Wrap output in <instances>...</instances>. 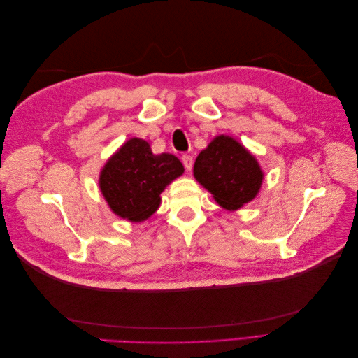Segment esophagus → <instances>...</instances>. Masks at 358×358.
Segmentation results:
<instances>
[{"instance_id": "esophagus-1", "label": "esophagus", "mask_w": 358, "mask_h": 358, "mask_svg": "<svg viewBox=\"0 0 358 358\" xmlns=\"http://www.w3.org/2000/svg\"><path fill=\"white\" fill-rule=\"evenodd\" d=\"M182 162H183V166H185V169L187 170H191L192 169V157L191 155H183L182 157Z\"/></svg>"}]
</instances>
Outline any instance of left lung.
I'll return each mask as SVG.
<instances>
[{"label":"left lung","instance_id":"obj_1","mask_svg":"<svg viewBox=\"0 0 358 358\" xmlns=\"http://www.w3.org/2000/svg\"><path fill=\"white\" fill-rule=\"evenodd\" d=\"M194 178L225 210H239L252 201L264 180L255 155L231 136L210 140L194 164Z\"/></svg>","mask_w":358,"mask_h":358}]
</instances>
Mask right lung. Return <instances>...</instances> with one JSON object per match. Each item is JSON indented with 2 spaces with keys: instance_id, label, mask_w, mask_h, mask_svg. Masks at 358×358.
<instances>
[{
  "instance_id": "right-lung-1",
  "label": "right lung",
  "mask_w": 358,
  "mask_h": 358,
  "mask_svg": "<svg viewBox=\"0 0 358 358\" xmlns=\"http://www.w3.org/2000/svg\"><path fill=\"white\" fill-rule=\"evenodd\" d=\"M183 171L185 169L175 155H155L146 140L131 137L106 161L99 185L116 216L142 222L157 212L161 192Z\"/></svg>"
}]
</instances>
